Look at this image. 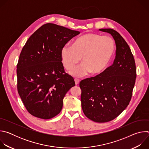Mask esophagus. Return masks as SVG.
I'll list each match as a JSON object with an SVG mask.
<instances>
[{
  "mask_svg": "<svg viewBox=\"0 0 149 149\" xmlns=\"http://www.w3.org/2000/svg\"><path fill=\"white\" fill-rule=\"evenodd\" d=\"M74 80H75V85H76V86H77V85L79 84V79H75Z\"/></svg>",
  "mask_w": 149,
  "mask_h": 149,
  "instance_id": "esophagus-1",
  "label": "esophagus"
}]
</instances>
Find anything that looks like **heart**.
<instances>
[{
    "label": "heart",
    "instance_id": "heart-1",
    "mask_svg": "<svg viewBox=\"0 0 149 149\" xmlns=\"http://www.w3.org/2000/svg\"><path fill=\"white\" fill-rule=\"evenodd\" d=\"M115 49V42L111 37L88 33L76 39L72 46H63L61 58L63 67L68 71L77 64L81 58L82 63L70 72L72 76L81 77L89 72L96 75L107 67Z\"/></svg>",
    "mask_w": 149,
    "mask_h": 149
}]
</instances>
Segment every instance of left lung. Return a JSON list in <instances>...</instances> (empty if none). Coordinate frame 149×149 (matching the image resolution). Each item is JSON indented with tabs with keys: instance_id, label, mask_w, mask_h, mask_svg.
<instances>
[{
	"instance_id": "1",
	"label": "left lung",
	"mask_w": 149,
	"mask_h": 149,
	"mask_svg": "<svg viewBox=\"0 0 149 149\" xmlns=\"http://www.w3.org/2000/svg\"><path fill=\"white\" fill-rule=\"evenodd\" d=\"M110 33L116 45L113 65L94 77L82 80L81 106L86 116L97 123L111 121L118 116L131 100L136 78L133 55L124 38L113 29H100Z\"/></svg>"
}]
</instances>
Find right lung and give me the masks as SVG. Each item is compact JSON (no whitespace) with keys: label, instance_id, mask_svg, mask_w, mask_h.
I'll use <instances>...</instances> for the list:
<instances>
[{"label":"right lung","instance_id":"right-lung-1","mask_svg":"<svg viewBox=\"0 0 149 149\" xmlns=\"http://www.w3.org/2000/svg\"><path fill=\"white\" fill-rule=\"evenodd\" d=\"M79 33L49 23L36 30L26 42L17 64V87L31 115L47 120L61 112L63 98L75 84L65 72L61 50Z\"/></svg>","mask_w":149,"mask_h":149}]
</instances>
